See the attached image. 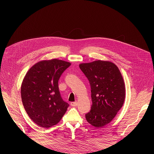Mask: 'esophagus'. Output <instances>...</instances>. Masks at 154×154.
<instances>
[{
    "label": "esophagus",
    "instance_id": "1",
    "mask_svg": "<svg viewBox=\"0 0 154 154\" xmlns=\"http://www.w3.org/2000/svg\"><path fill=\"white\" fill-rule=\"evenodd\" d=\"M77 104L78 103L77 102H72L70 103V106L72 107H76L77 106Z\"/></svg>",
    "mask_w": 154,
    "mask_h": 154
}]
</instances>
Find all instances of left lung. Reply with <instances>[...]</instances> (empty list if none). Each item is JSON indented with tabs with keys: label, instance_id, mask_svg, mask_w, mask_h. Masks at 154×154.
Instances as JSON below:
<instances>
[{
	"label": "left lung",
	"instance_id": "left-lung-1",
	"mask_svg": "<svg viewBox=\"0 0 154 154\" xmlns=\"http://www.w3.org/2000/svg\"><path fill=\"white\" fill-rule=\"evenodd\" d=\"M79 67L88 80L92 105L85 114L87 122L95 127L110 123L122 107L125 85L122 75L114 63L97 60L80 64Z\"/></svg>",
	"mask_w": 154,
	"mask_h": 154
}]
</instances>
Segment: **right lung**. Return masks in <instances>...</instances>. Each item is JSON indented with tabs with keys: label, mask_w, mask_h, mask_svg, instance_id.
<instances>
[{
	"label": "right lung",
	"mask_w": 154,
	"mask_h": 154,
	"mask_svg": "<svg viewBox=\"0 0 154 154\" xmlns=\"http://www.w3.org/2000/svg\"><path fill=\"white\" fill-rule=\"evenodd\" d=\"M70 63L58 60H43L27 72L21 86L23 106L28 116L38 126L56 125L69 105L63 100L58 82Z\"/></svg>",
	"instance_id": "1"
}]
</instances>
